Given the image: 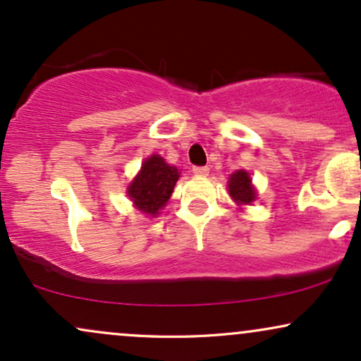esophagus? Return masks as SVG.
I'll use <instances>...</instances> for the list:
<instances>
[{"label":"esophagus","instance_id":"esophagus-1","mask_svg":"<svg viewBox=\"0 0 361 361\" xmlns=\"http://www.w3.org/2000/svg\"><path fill=\"white\" fill-rule=\"evenodd\" d=\"M193 175H197V176H207L209 175V168L207 166H193Z\"/></svg>","mask_w":361,"mask_h":361}]
</instances>
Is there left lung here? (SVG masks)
I'll use <instances>...</instances> for the list:
<instances>
[{"label": "left lung", "mask_w": 361, "mask_h": 361, "mask_svg": "<svg viewBox=\"0 0 361 361\" xmlns=\"http://www.w3.org/2000/svg\"><path fill=\"white\" fill-rule=\"evenodd\" d=\"M229 193L238 204H251L255 202L256 192L251 185V178L244 169H239L229 178Z\"/></svg>", "instance_id": "left-lung-1"}]
</instances>
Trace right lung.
Listing matches in <instances>:
<instances>
[{
  "label": "right lung",
  "mask_w": 361,
  "mask_h": 361,
  "mask_svg": "<svg viewBox=\"0 0 361 361\" xmlns=\"http://www.w3.org/2000/svg\"><path fill=\"white\" fill-rule=\"evenodd\" d=\"M178 178L180 171L166 164L163 157L154 154L144 161L140 173L128 186V197L144 214L156 215L166 205Z\"/></svg>",
  "instance_id": "obj_1"
}]
</instances>
